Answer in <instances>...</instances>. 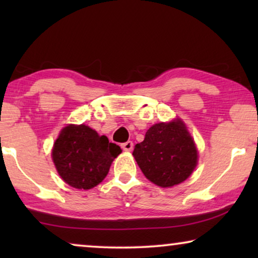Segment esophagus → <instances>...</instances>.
<instances>
[{"label":"esophagus","mask_w":258,"mask_h":258,"mask_svg":"<svg viewBox=\"0 0 258 258\" xmlns=\"http://www.w3.org/2000/svg\"><path fill=\"white\" fill-rule=\"evenodd\" d=\"M122 149L124 151H132L133 150V147H134V143L132 142V141H128V142L125 143H122Z\"/></svg>","instance_id":"1"}]
</instances>
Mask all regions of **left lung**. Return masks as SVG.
Masks as SVG:
<instances>
[{"instance_id":"8db88e82","label":"left lung","mask_w":258,"mask_h":258,"mask_svg":"<svg viewBox=\"0 0 258 258\" xmlns=\"http://www.w3.org/2000/svg\"><path fill=\"white\" fill-rule=\"evenodd\" d=\"M133 155L144 176L162 188L184 182L199 160L195 142L179 118L150 126Z\"/></svg>"}]
</instances>
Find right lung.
<instances>
[{"label": "right lung", "mask_w": 258, "mask_h": 258, "mask_svg": "<svg viewBox=\"0 0 258 258\" xmlns=\"http://www.w3.org/2000/svg\"><path fill=\"white\" fill-rule=\"evenodd\" d=\"M122 153L117 144L109 142L88 125L69 124L59 133L51 157L58 175L76 189H91L108 175L112 161Z\"/></svg>", "instance_id": "right-lung-1"}]
</instances>
